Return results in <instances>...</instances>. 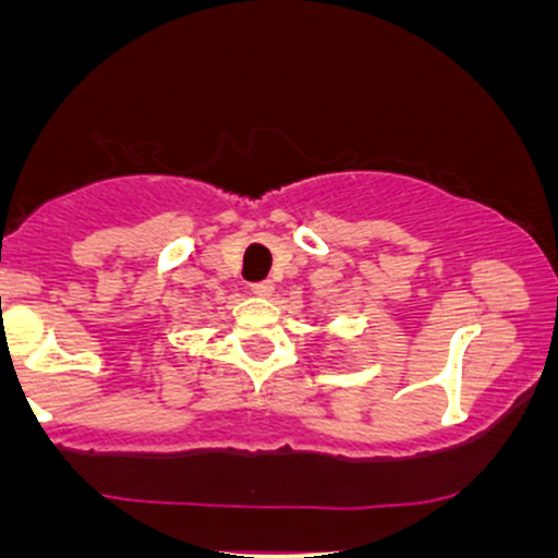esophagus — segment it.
<instances>
[{"mask_svg":"<svg viewBox=\"0 0 558 558\" xmlns=\"http://www.w3.org/2000/svg\"><path fill=\"white\" fill-rule=\"evenodd\" d=\"M275 286L269 280H258V283H251V294L256 296H272Z\"/></svg>","mask_w":558,"mask_h":558,"instance_id":"1","label":"esophagus"}]
</instances>
